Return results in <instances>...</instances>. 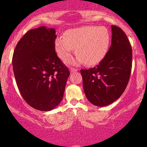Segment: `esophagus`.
I'll use <instances>...</instances> for the list:
<instances>
[{"instance_id": "34e87169", "label": "esophagus", "mask_w": 147, "mask_h": 147, "mask_svg": "<svg viewBox=\"0 0 147 147\" xmlns=\"http://www.w3.org/2000/svg\"><path fill=\"white\" fill-rule=\"evenodd\" d=\"M69 71H70L71 73H73V72H75L78 71V69H75V68H73V67H71L70 69H69Z\"/></svg>"}]
</instances>
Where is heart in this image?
Here are the masks:
<instances>
[{
	"label": "heart",
	"instance_id": "1",
	"mask_svg": "<svg viewBox=\"0 0 147 147\" xmlns=\"http://www.w3.org/2000/svg\"><path fill=\"white\" fill-rule=\"evenodd\" d=\"M111 42V35L105 27L84 26L69 30L55 40V50L63 61L69 60L73 49L78 56L75 64L92 66L101 62L108 53Z\"/></svg>",
	"mask_w": 147,
	"mask_h": 147
}]
</instances>
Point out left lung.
Returning <instances> with one entry per match:
<instances>
[{"label": "left lung", "mask_w": 147, "mask_h": 147, "mask_svg": "<svg viewBox=\"0 0 147 147\" xmlns=\"http://www.w3.org/2000/svg\"><path fill=\"white\" fill-rule=\"evenodd\" d=\"M112 45L100 64L81 69L83 89L92 105L105 107L119 99L127 87L132 63V50L124 31L112 26Z\"/></svg>", "instance_id": "1"}]
</instances>
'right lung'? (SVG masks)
<instances>
[{
  "label": "right lung",
  "mask_w": 147,
  "mask_h": 147,
  "mask_svg": "<svg viewBox=\"0 0 147 147\" xmlns=\"http://www.w3.org/2000/svg\"><path fill=\"white\" fill-rule=\"evenodd\" d=\"M55 30L42 26L28 31L15 48L13 69L22 97L30 106L50 111L62 101L69 69L55 50Z\"/></svg>",
  "instance_id": "obj_1"
}]
</instances>
